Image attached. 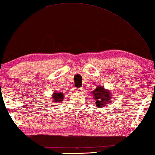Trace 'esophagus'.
<instances>
[{"label": "esophagus", "instance_id": "1", "mask_svg": "<svg viewBox=\"0 0 155 155\" xmlns=\"http://www.w3.org/2000/svg\"><path fill=\"white\" fill-rule=\"evenodd\" d=\"M76 91L77 93H83V88H77V90H76Z\"/></svg>", "mask_w": 155, "mask_h": 155}]
</instances>
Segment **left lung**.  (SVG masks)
<instances>
[{"label":"left lung","mask_w":155,"mask_h":155,"mask_svg":"<svg viewBox=\"0 0 155 155\" xmlns=\"http://www.w3.org/2000/svg\"><path fill=\"white\" fill-rule=\"evenodd\" d=\"M91 93L97 108H103L105 106H108L113 98V95L110 91L101 85H98Z\"/></svg>","instance_id":"left-lung-1"}]
</instances>
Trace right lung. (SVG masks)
Instances as JSON below:
<instances>
[{
    "label": "right lung",
    "instance_id": "right-lung-1",
    "mask_svg": "<svg viewBox=\"0 0 155 155\" xmlns=\"http://www.w3.org/2000/svg\"><path fill=\"white\" fill-rule=\"evenodd\" d=\"M51 98V101H54V103L59 104V103L62 101L64 99V93L62 92L54 91Z\"/></svg>",
    "mask_w": 155,
    "mask_h": 155
}]
</instances>
